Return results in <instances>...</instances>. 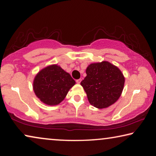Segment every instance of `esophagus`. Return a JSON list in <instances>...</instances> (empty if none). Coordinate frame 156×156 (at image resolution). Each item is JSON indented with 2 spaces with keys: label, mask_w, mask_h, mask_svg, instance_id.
I'll return each instance as SVG.
<instances>
[{
  "label": "esophagus",
  "mask_w": 156,
  "mask_h": 156,
  "mask_svg": "<svg viewBox=\"0 0 156 156\" xmlns=\"http://www.w3.org/2000/svg\"><path fill=\"white\" fill-rule=\"evenodd\" d=\"M81 81H82L81 79H78V80H76V83H77V84H80Z\"/></svg>",
  "instance_id": "34e87169"
}]
</instances>
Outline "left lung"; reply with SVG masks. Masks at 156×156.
Returning a JSON list of instances; mask_svg holds the SVG:
<instances>
[{
	"mask_svg": "<svg viewBox=\"0 0 156 156\" xmlns=\"http://www.w3.org/2000/svg\"><path fill=\"white\" fill-rule=\"evenodd\" d=\"M80 84L91 105L105 109L119 99L125 84V76L118 67L108 61L91 63Z\"/></svg>",
	"mask_w": 156,
	"mask_h": 156,
	"instance_id": "1",
	"label": "left lung"
}]
</instances>
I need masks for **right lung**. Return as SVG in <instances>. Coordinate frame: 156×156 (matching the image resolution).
<instances>
[{"mask_svg":"<svg viewBox=\"0 0 156 156\" xmlns=\"http://www.w3.org/2000/svg\"><path fill=\"white\" fill-rule=\"evenodd\" d=\"M76 84L67 72L58 65H51L41 69L33 81L36 96L44 104L54 106L65 98L69 89Z\"/></svg>","mask_w":156,"mask_h":156,"instance_id":"obj_1","label":"right lung"}]
</instances>
